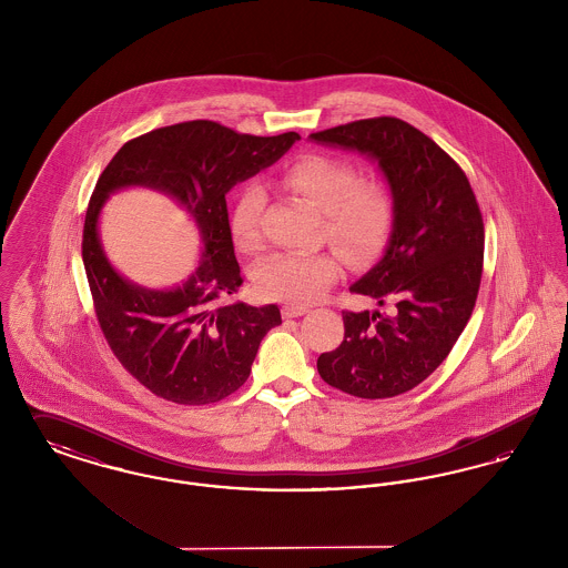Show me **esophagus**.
<instances>
[{"instance_id": "1", "label": "esophagus", "mask_w": 568, "mask_h": 568, "mask_svg": "<svg viewBox=\"0 0 568 568\" xmlns=\"http://www.w3.org/2000/svg\"><path fill=\"white\" fill-rule=\"evenodd\" d=\"M281 313H283L285 320H294V317H300V315L308 313V308H306V306H297V304H285Z\"/></svg>"}]
</instances>
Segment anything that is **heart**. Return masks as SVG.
<instances>
[{"instance_id": "1", "label": "heart", "mask_w": 568, "mask_h": 568, "mask_svg": "<svg viewBox=\"0 0 568 568\" xmlns=\"http://www.w3.org/2000/svg\"><path fill=\"white\" fill-rule=\"evenodd\" d=\"M281 181L324 211L325 239L353 264L377 257L389 243L396 225V200L387 185L362 181L352 162L308 155L287 165ZM264 209L262 185L246 183L230 213V234L243 253H257L264 246ZM338 274L341 262L332 251L274 253L255 272V287L271 300L306 304L324 296Z\"/></svg>"}]
</instances>
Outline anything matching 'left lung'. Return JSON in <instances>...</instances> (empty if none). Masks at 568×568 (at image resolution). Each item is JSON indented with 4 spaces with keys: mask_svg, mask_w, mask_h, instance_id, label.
<instances>
[{
    "mask_svg": "<svg viewBox=\"0 0 568 568\" xmlns=\"http://www.w3.org/2000/svg\"><path fill=\"white\" fill-rule=\"evenodd\" d=\"M311 138L377 160L396 200L383 260L352 285V294L394 302L396 311H343L345 341L320 355L317 371L357 398H394L433 375L473 315L484 216L464 170L403 119H362Z\"/></svg>",
    "mask_w": 568,
    "mask_h": 568,
    "instance_id": "1",
    "label": "left lung"
}]
</instances>
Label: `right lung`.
Listing matches in <instances>:
<instances>
[{"mask_svg":"<svg viewBox=\"0 0 568 568\" xmlns=\"http://www.w3.org/2000/svg\"><path fill=\"white\" fill-rule=\"evenodd\" d=\"M300 135L239 134L215 121H185L128 140L98 179L82 227V262L110 352L158 398L211 405L251 373L262 338L281 324L276 304L230 297L243 285L225 193L276 162ZM142 184L180 200L205 241L203 262L181 288L155 293L125 282L108 264L97 216L112 190Z\"/></svg>","mask_w":568,"mask_h":568,"instance_id":"right-lung-1","label":"right lung"}]
</instances>
